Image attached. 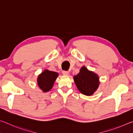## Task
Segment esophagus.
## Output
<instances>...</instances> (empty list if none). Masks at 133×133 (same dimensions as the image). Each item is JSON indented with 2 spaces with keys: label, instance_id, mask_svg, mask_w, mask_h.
Listing matches in <instances>:
<instances>
[{
  "label": "esophagus",
  "instance_id": "34e87169",
  "mask_svg": "<svg viewBox=\"0 0 133 133\" xmlns=\"http://www.w3.org/2000/svg\"><path fill=\"white\" fill-rule=\"evenodd\" d=\"M62 73L64 76H68L69 75V72L67 71H63Z\"/></svg>",
  "mask_w": 133,
  "mask_h": 133
}]
</instances>
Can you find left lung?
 <instances>
[{"instance_id":"1","label":"left lung","mask_w":133,"mask_h":133,"mask_svg":"<svg viewBox=\"0 0 133 133\" xmlns=\"http://www.w3.org/2000/svg\"><path fill=\"white\" fill-rule=\"evenodd\" d=\"M73 78L78 90L84 95H92L99 86L98 76L85 66H83L79 73Z\"/></svg>"}]
</instances>
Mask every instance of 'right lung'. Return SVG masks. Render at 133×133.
<instances>
[{
    "instance_id": "1",
    "label": "right lung",
    "mask_w": 133,
    "mask_h": 133,
    "mask_svg": "<svg viewBox=\"0 0 133 133\" xmlns=\"http://www.w3.org/2000/svg\"><path fill=\"white\" fill-rule=\"evenodd\" d=\"M58 76V74L56 72L44 70L37 78V84L39 88L43 92L49 91L52 88Z\"/></svg>"
}]
</instances>
